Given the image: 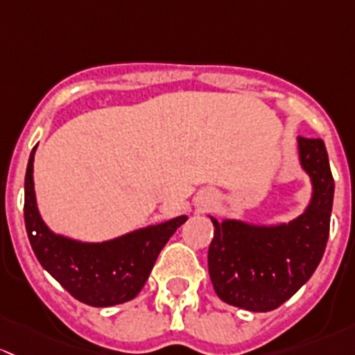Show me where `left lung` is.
<instances>
[{
	"label": "left lung",
	"instance_id": "left-lung-1",
	"mask_svg": "<svg viewBox=\"0 0 355 355\" xmlns=\"http://www.w3.org/2000/svg\"><path fill=\"white\" fill-rule=\"evenodd\" d=\"M301 166L313 181L311 203L288 224L214 222L208 273L218 297L248 311L282 306L314 273L330 234L335 182L321 138H297Z\"/></svg>",
	"mask_w": 355,
	"mask_h": 355
}]
</instances>
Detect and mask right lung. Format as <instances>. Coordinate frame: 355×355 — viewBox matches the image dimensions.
Returning <instances> with one entry per match:
<instances>
[{"label": "right lung", "instance_id": "add662e5", "mask_svg": "<svg viewBox=\"0 0 355 355\" xmlns=\"http://www.w3.org/2000/svg\"><path fill=\"white\" fill-rule=\"evenodd\" d=\"M34 150L25 173L24 217L28 241L42 268L69 294L94 308L133 299L150 275L155 259L169 237L186 222V215L148 225L104 243H80L47 229L35 203Z\"/></svg>", "mask_w": 355, "mask_h": 355}]
</instances>
